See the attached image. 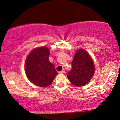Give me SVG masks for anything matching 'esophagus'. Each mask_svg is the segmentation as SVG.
<instances>
[{
    "label": "esophagus",
    "instance_id": "obj_1",
    "mask_svg": "<svg viewBox=\"0 0 120 120\" xmlns=\"http://www.w3.org/2000/svg\"><path fill=\"white\" fill-rule=\"evenodd\" d=\"M59 73H60V74H64V73H65V71H64V70H62V71H59Z\"/></svg>",
    "mask_w": 120,
    "mask_h": 120
}]
</instances>
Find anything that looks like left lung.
<instances>
[{
    "label": "left lung",
    "instance_id": "obj_1",
    "mask_svg": "<svg viewBox=\"0 0 120 120\" xmlns=\"http://www.w3.org/2000/svg\"><path fill=\"white\" fill-rule=\"evenodd\" d=\"M95 72V66L90 56L83 49L77 50L72 63V69L67 76L72 84L81 86L87 84Z\"/></svg>",
    "mask_w": 120,
    "mask_h": 120
}]
</instances>
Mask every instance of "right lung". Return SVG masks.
I'll return each mask as SVG.
<instances>
[{
	"label": "right lung",
	"mask_w": 120,
	"mask_h": 120,
	"mask_svg": "<svg viewBox=\"0 0 120 120\" xmlns=\"http://www.w3.org/2000/svg\"><path fill=\"white\" fill-rule=\"evenodd\" d=\"M49 50L46 47L34 49L25 61V72L29 80L36 85L46 87L50 85L57 72L49 60Z\"/></svg>",
	"instance_id": "1"
}]
</instances>
